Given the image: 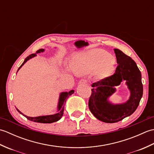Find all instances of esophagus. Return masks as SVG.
<instances>
[{
    "instance_id": "esophagus-1",
    "label": "esophagus",
    "mask_w": 154,
    "mask_h": 154,
    "mask_svg": "<svg viewBox=\"0 0 154 154\" xmlns=\"http://www.w3.org/2000/svg\"><path fill=\"white\" fill-rule=\"evenodd\" d=\"M87 83V81L86 79H81L79 81V84L80 85H83V84H86Z\"/></svg>"
}]
</instances>
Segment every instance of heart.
Instances as JSON below:
<instances>
[{
  "mask_svg": "<svg viewBox=\"0 0 154 154\" xmlns=\"http://www.w3.org/2000/svg\"><path fill=\"white\" fill-rule=\"evenodd\" d=\"M115 58L100 49H95L77 55L71 63L75 73L85 75L96 70V76L100 79L109 77L115 67Z\"/></svg>",
  "mask_w": 154,
  "mask_h": 154,
  "instance_id": "heart-1",
  "label": "heart"
}]
</instances>
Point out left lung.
Listing matches in <instances>:
<instances>
[{
  "label": "left lung",
  "instance_id": "8db88e82",
  "mask_svg": "<svg viewBox=\"0 0 154 154\" xmlns=\"http://www.w3.org/2000/svg\"><path fill=\"white\" fill-rule=\"evenodd\" d=\"M119 64L116 71L92 85V93L89 100V110L98 120L106 123H114L134 112L143 94L141 72L132 59L119 49H114ZM122 80L130 91V97L125 103L113 104L109 98L116 92L115 86Z\"/></svg>",
  "mask_w": 154,
  "mask_h": 154
}]
</instances>
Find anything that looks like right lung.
Wrapping results in <instances>:
<instances>
[{"label": "right lung", "mask_w": 154, "mask_h": 154, "mask_svg": "<svg viewBox=\"0 0 154 154\" xmlns=\"http://www.w3.org/2000/svg\"><path fill=\"white\" fill-rule=\"evenodd\" d=\"M45 51L44 49H40L38 50L36 53L31 54L28 56L25 59L24 62H23L22 64L20 65V67L18 68V69L17 71V72L19 71L22 65H24L25 63L30 60V59L33 58L34 57H35L37 55V54H40L44 52ZM74 93V90H71L69 92H62L60 93V97H59V101H58V104H57V111L56 113H55L54 114H50V115H42V116H35V117H31V116H28L25 114H23L22 112H21L18 109H16V110H18V112H20V114H21L22 115H23L24 116H25L26 119L29 120L33 121V122H39V123H52V122H57L59 120L61 119V118L62 117L63 114V111H64V106L65 102H66L67 99L69 97L70 95H71L72 94Z\"/></svg>", "instance_id": "right-lung-1"}]
</instances>
